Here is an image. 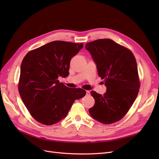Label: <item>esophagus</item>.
<instances>
[{"label": "esophagus", "instance_id": "obj_1", "mask_svg": "<svg viewBox=\"0 0 159 159\" xmlns=\"http://www.w3.org/2000/svg\"><path fill=\"white\" fill-rule=\"evenodd\" d=\"M86 95H90V92L89 91H86Z\"/></svg>", "mask_w": 159, "mask_h": 159}]
</instances>
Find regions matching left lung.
<instances>
[{
    "mask_svg": "<svg viewBox=\"0 0 159 159\" xmlns=\"http://www.w3.org/2000/svg\"><path fill=\"white\" fill-rule=\"evenodd\" d=\"M85 47L107 88L103 95L91 91L95 104L89 114L103 124L117 122L131 108L140 88L135 57L131 51L111 39H99Z\"/></svg>",
    "mask_w": 159,
    "mask_h": 159,
    "instance_id": "1",
    "label": "left lung"
}]
</instances>
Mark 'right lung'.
I'll return each mask as SVG.
<instances>
[{"instance_id": "right-lung-1", "label": "right lung", "mask_w": 159, "mask_h": 159, "mask_svg": "<svg viewBox=\"0 0 159 159\" xmlns=\"http://www.w3.org/2000/svg\"><path fill=\"white\" fill-rule=\"evenodd\" d=\"M84 47L64 41H54L29 52L20 67L18 91L34 119L51 125L66 117L76 99L85 96L81 88H70L58 78L69 75L72 57Z\"/></svg>"}]
</instances>
